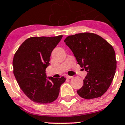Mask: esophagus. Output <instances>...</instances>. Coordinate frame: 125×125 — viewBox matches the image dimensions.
<instances>
[{
  "label": "esophagus",
  "mask_w": 125,
  "mask_h": 125,
  "mask_svg": "<svg viewBox=\"0 0 125 125\" xmlns=\"http://www.w3.org/2000/svg\"><path fill=\"white\" fill-rule=\"evenodd\" d=\"M72 77H73V76H68V75H66V78H67V79H71Z\"/></svg>",
  "instance_id": "esophagus-1"
}]
</instances>
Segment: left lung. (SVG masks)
Segmentation results:
<instances>
[{
	"mask_svg": "<svg viewBox=\"0 0 125 125\" xmlns=\"http://www.w3.org/2000/svg\"><path fill=\"white\" fill-rule=\"evenodd\" d=\"M64 42L77 63L87 72L77 94L86 100L104 95L112 83L117 68L113 47L100 36L88 32L68 36Z\"/></svg>",
	"mask_w": 125,
	"mask_h": 125,
	"instance_id": "8db88e82",
	"label": "left lung"
}]
</instances>
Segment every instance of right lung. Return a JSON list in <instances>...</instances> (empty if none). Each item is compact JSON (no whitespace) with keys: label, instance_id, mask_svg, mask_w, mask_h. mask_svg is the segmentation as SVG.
<instances>
[{"label":"right lung","instance_id":"right-lung-1","mask_svg":"<svg viewBox=\"0 0 125 125\" xmlns=\"http://www.w3.org/2000/svg\"><path fill=\"white\" fill-rule=\"evenodd\" d=\"M33 37L24 41L14 55L13 73L24 94L33 102L47 104L57 98L61 85L66 79L47 77L53 49L62 38Z\"/></svg>","mask_w":125,"mask_h":125}]
</instances>
